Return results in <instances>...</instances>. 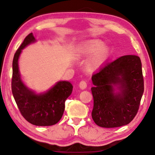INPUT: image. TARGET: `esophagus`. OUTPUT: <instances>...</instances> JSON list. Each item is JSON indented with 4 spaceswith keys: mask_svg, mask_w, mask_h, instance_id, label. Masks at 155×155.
<instances>
[{
    "mask_svg": "<svg viewBox=\"0 0 155 155\" xmlns=\"http://www.w3.org/2000/svg\"><path fill=\"white\" fill-rule=\"evenodd\" d=\"M79 86L81 89H86V86H87V84H86V82L85 81H81V82L79 83Z\"/></svg>",
    "mask_w": 155,
    "mask_h": 155,
    "instance_id": "34e87169",
    "label": "esophagus"
}]
</instances>
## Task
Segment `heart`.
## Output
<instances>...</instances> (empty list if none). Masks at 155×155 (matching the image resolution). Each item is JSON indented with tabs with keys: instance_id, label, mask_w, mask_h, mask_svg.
<instances>
[{
	"instance_id": "obj_1",
	"label": "heart",
	"mask_w": 155,
	"mask_h": 155,
	"mask_svg": "<svg viewBox=\"0 0 155 155\" xmlns=\"http://www.w3.org/2000/svg\"><path fill=\"white\" fill-rule=\"evenodd\" d=\"M104 46V43L98 40L88 41L84 44L82 50L84 56L91 57L96 53H97L89 62V66L91 69H96L99 67L107 58L108 54H109V49Z\"/></svg>"
}]
</instances>
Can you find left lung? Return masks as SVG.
Here are the masks:
<instances>
[{
	"label": "left lung",
	"instance_id": "obj_1",
	"mask_svg": "<svg viewBox=\"0 0 155 155\" xmlns=\"http://www.w3.org/2000/svg\"><path fill=\"white\" fill-rule=\"evenodd\" d=\"M91 81L94 123L104 128L129 124L137 114L144 91L140 58L128 54L106 63L92 74ZM115 85L121 91L118 94L114 93Z\"/></svg>",
	"mask_w": 155,
	"mask_h": 155
}]
</instances>
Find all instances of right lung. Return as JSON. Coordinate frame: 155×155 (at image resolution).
I'll return each instance as SVG.
<instances>
[{
	"label": "right lung",
	"mask_w": 155,
	"mask_h": 155,
	"mask_svg": "<svg viewBox=\"0 0 155 155\" xmlns=\"http://www.w3.org/2000/svg\"><path fill=\"white\" fill-rule=\"evenodd\" d=\"M35 41L32 33L29 34L15 54L12 91L20 112L28 122L39 126H52L62 117L65 101L71 94L73 86L68 81H60L47 92L36 94L25 86L20 77L18 58L22 49Z\"/></svg>",
	"instance_id": "add662e5"
}]
</instances>
